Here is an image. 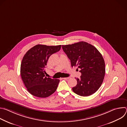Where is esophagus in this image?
<instances>
[{
  "label": "esophagus",
  "instance_id": "1",
  "mask_svg": "<svg viewBox=\"0 0 127 127\" xmlns=\"http://www.w3.org/2000/svg\"><path fill=\"white\" fill-rule=\"evenodd\" d=\"M62 79H64V80H67V79H69V77H64V78H62Z\"/></svg>",
  "mask_w": 127,
  "mask_h": 127
}]
</instances>
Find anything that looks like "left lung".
I'll use <instances>...</instances> for the list:
<instances>
[{
  "mask_svg": "<svg viewBox=\"0 0 127 127\" xmlns=\"http://www.w3.org/2000/svg\"><path fill=\"white\" fill-rule=\"evenodd\" d=\"M70 60L71 67H77L81 75L72 88L76 94L87 96L95 93L101 86L105 74V63L101 54L94 46L85 42L62 45Z\"/></svg>",
  "mask_w": 127,
  "mask_h": 127,
  "instance_id": "obj_1",
  "label": "left lung"
}]
</instances>
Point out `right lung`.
I'll list each match as a JSON object with an SVG mask.
<instances>
[{
  "label": "right lung",
  "instance_id": "obj_1",
  "mask_svg": "<svg viewBox=\"0 0 127 127\" xmlns=\"http://www.w3.org/2000/svg\"><path fill=\"white\" fill-rule=\"evenodd\" d=\"M61 45H37L24 55L21 65V75L28 91L33 96L45 98L56 90L60 80L45 76V68L50 56L58 52Z\"/></svg>",
  "mask_w": 127,
  "mask_h": 127
}]
</instances>
